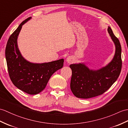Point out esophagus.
<instances>
[{"instance_id": "obj_1", "label": "esophagus", "mask_w": 128, "mask_h": 128, "mask_svg": "<svg viewBox=\"0 0 128 128\" xmlns=\"http://www.w3.org/2000/svg\"><path fill=\"white\" fill-rule=\"evenodd\" d=\"M72 62H73V59H72V58L71 57H68L66 58V62L70 64V63H72Z\"/></svg>"}]
</instances>
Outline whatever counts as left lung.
Listing matches in <instances>:
<instances>
[{"label": "left lung", "instance_id": "1", "mask_svg": "<svg viewBox=\"0 0 128 128\" xmlns=\"http://www.w3.org/2000/svg\"><path fill=\"white\" fill-rule=\"evenodd\" d=\"M108 31L116 48L114 57L108 64L98 70L90 69L84 63L70 65L72 70L70 88L77 98L88 99L102 94L120 75L122 64L120 44L110 26H108Z\"/></svg>", "mask_w": 128, "mask_h": 128}]
</instances>
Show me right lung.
Wrapping results in <instances>:
<instances>
[{
  "label": "right lung",
  "instance_id": "obj_1",
  "mask_svg": "<svg viewBox=\"0 0 128 128\" xmlns=\"http://www.w3.org/2000/svg\"><path fill=\"white\" fill-rule=\"evenodd\" d=\"M32 18L23 21L11 35L5 49L8 74L13 84L25 93L35 95L42 91L51 76L63 66L64 59L44 63L26 60L18 47L17 38L22 26Z\"/></svg>",
  "mask_w": 128,
  "mask_h": 128
}]
</instances>
